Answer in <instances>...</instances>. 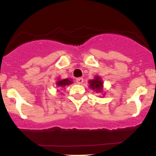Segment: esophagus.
Returning <instances> with one entry per match:
<instances>
[{
    "instance_id": "obj_1",
    "label": "esophagus",
    "mask_w": 156,
    "mask_h": 156,
    "mask_svg": "<svg viewBox=\"0 0 156 156\" xmlns=\"http://www.w3.org/2000/svg\"><path fill=\"white\" fill-rule=\"evenodd\" d=\"M76 81L77 83L81 84V83H83V78H76Z\"/></svg>"
}]
</instances>
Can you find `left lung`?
I'll use <instances>...</instances> for the list:
<instances>
[{"instance_id": "left-lung-1", "label": "left lung", "mask_w": 156, "mask_h": 156, "mask_svg": "<svg viewBox=\"0 0 156 156\" xmlns=\"http://www.w3.org/2000/svg\"><path fill=\"white\" fill-rule=\"evenodd\" d=\"M90 83L89 87L92 89H95L96 92H101L103 87V82L101 80L99 77H95L94 80H89V82Z\"/></svg>"}]
</instances>
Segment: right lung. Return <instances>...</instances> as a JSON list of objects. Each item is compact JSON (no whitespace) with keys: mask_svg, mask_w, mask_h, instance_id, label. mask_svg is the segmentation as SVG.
<instances>
[{"mask_svg":"<svg viewBox=\"0 0 156 156\" xmlns=\"http://www.w3.org/2000/svg\"><path fill=\"white\" fill-rule=\"evenodd\" d=\"M73 82L71 81V80H69V79H64V80H58V82H57L56 84L58 87H65V86L67 85H69V84L72 83Z\"/></svg>","mask_w":156,"mask_h":156,"instance_id":"obj_1","label":"right lung"}]
</instances>
